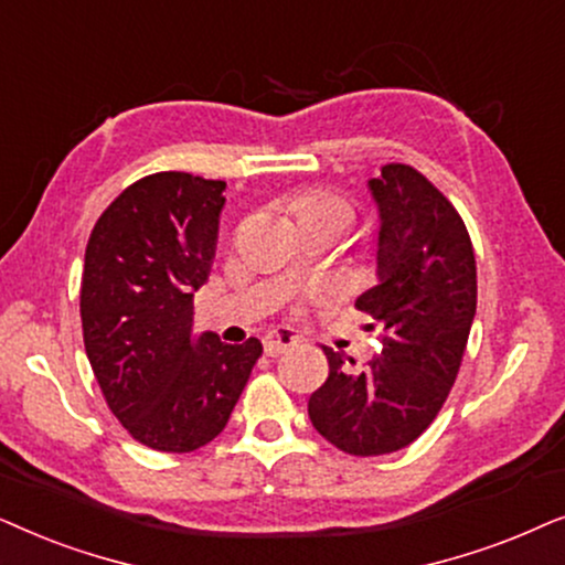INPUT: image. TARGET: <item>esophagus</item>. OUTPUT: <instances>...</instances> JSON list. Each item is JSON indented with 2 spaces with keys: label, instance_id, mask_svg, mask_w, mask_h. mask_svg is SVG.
<instances>
[{
  "label": "esophagus",
  "instance_id": "1",
  "mask_svg": "<svg viewBox=\"0 0 565 565\" xmlns=\"http://www.w3.org/2000/svg\"><path fill=\"white\" fill-rule=\"evenodd\" d=\"M297 343H299V338L295 330L281 328V330H274V333L263 338V351H266V356H278V353L295 349Z\"/></svg>",
  "mask_w": 565,
  "mask_h": 565
}]
</instances>
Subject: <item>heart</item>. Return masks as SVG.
Returning <instances> with one entry per match:
<instances>
[{"instance_id": "1", "label": "heart", "mask_w": 565, "mask_h": 565, "mask_svg": "<svg viewBox=\"0 0 565 565\" xmlns=\"http://www.w3.org/2000/svg\"><path fill=\"white\" fill-rule=\"evenodd\" d=\"M284 212L297 224V230H320L338 235L353 220V204L345 195L328 188H305L284 199Z\"/></svg>"}]
</instances>
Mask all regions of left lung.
Segmentation results:
<instances>
[{
	"label": "left lung",
	"instance_id": "8db88e82",
	"mask_svg": "<svg viewBox=\"0 0 565 565\" xmlns=\"http://www.w3.org/2000/svg\"><path fill=\"white\" fill-rule=\"evenodd\" d=\"M380 206V284L356 310L380 330V353L353 372L322 349L328 380L310 397V420L345 455L408 447L431 426L460 372L478 302L476 253L452 201L416 168L390 162L370 180Z\"/></svg>",
	"mask_w": 565,
	"mask_h": 565
}]
</instances>
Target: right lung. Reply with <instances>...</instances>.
Instances as JSON below:
<instances>
[{"instance_id": "obj_1", "label": "right lung", "mask_w": 565, "mask_h": 565, "mask_svg": "<svg viewBox=\"0 0 565 565\" xmlns=\"http://www.w3.org/2000/svg\"><path fill=\"white\" fill-rule=\"evenodd\" d=\"M224 180L154 172L89 232L79 315L105 403L139 445L183 455L222 434L243 395L258 338L191 335L193 291L212 268Z\"/></svg>"}]
</instances>
